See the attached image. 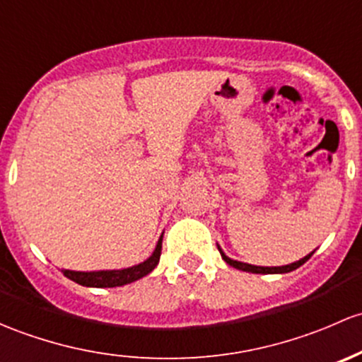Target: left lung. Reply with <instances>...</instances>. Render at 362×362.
<instances>
[{
    "instance_id": "1",
    "label": "left lung",
    "mask_w": 362,
    "mask_h": 362,
    "mask_svg": "<svg viewBox=\"0 0 362 362\" xmlns=\"http://www.w3.org/2000/svg\"><path fill=\"white\" fill-rule=\"evenodd\" d=\"M218 249H219V252H221V258L225 259L230 267L237 268V270H242V272H249V274H288V272H293V270H296V268H300L301 264H303L305 262H308V259H310V256L314 255V251H312L310 255H307L305 258L298 259V262L289 263V264H282V267H258V264L242 263V262H237V259L228 258V256L223 252V249L219 247V244H218Z\"/></svg>"
}]
</instances>
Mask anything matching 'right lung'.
I'll list each match as a JSON object with an SVG mask.
<instances>
[{
	"mask_svg": "<svg viewBox=\"0 0 362 362\" xmlns=\"http://www.w3.org/2000/svg\"><path fill=\"white\" fill-rule=\"evenodd\" d=\"M162 237L160 235L158 242H156L155 251L151 252L150 258L144 259L143 263L134 264L129 268H118V270H92V272H76V270H66L62 268V274L71 279L73 282L80 286H87V288H118V286L130 284L144 275L150 274L151 270L158 264L160 255H162Z\"/></svg>",
	"mask_w": 362,
	"mask_h": 362,
	"instance_id": "obj_1",
	"label": "right lung"
}]
</instances>
